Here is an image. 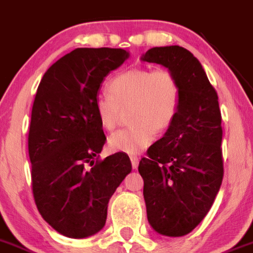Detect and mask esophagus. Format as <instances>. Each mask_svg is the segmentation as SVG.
I'll return each instance as SVG.
<instances>
[{
  "instance_id": "34e87169",
  "label": "esophagus",
  "mask_w": 253,
  "mask_h": 253,
  "mask_svg": "<svg viewBox=\"0 0 253 253\" xmlns=\"http://www.w3.org/2000/svg\"><path fill=\"white\" fill-rule=\"evenodd\" d=\"M130 161H131V167H133V169H136V168H138V164H139L138 156L131 155L130 156Z\"/></svg>"
}]
</instances>
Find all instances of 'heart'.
Masks as SVG:
<instances>
[{"label":"heart","mask_w":253,"mask_h":253,"mask_svg":"<svg viewBox=\"0 0 253 253\" xmlns=\"http://www.w3.org/2000/svg\"><path fill=\"white\" fill-rule=\"evenodd\" d=\"M108 92L97 97L95 114L107 130L117 126L122 108L130 105L134 124L109 138L113 151L138 154L153 143L156 129L164 131L174 124L181 104V86L169 69L133 68L120 72L108 83Z\"/></svg>","instance_id":"b5f03b06"}]
</instances>
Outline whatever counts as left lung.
Instances as JSON below:
<instances>
[{
  "label": "left lung",
  "mask_w": 253,
  "mask_h": 253,
  "mask_svg": "<svg viewBox=\"0 0 253 253\" xmlns=\"http://www.w3.org/2000/svg\"><path fill=\"white\" fill-rule=\"evenodd\" d=\"M141 61L164 66L181 86L174 124L139 163L148 221L160 235H187L212 206L223 177L218 97L203 66L180 45L154 47Z\"/></svg>",
  "instance_id": "left-lung-1"
}]
</instances>
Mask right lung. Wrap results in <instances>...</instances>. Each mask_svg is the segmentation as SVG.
I'll use <instances>...</instances> for the list:
<instances>
[{
	"mask_svg": "<svg viewBox=\"0 0 253 253\" xmlns=\"http://www.w3.org/2000/svg\"><path fill=\"white\" fill-rule=\"evenodd\" d=\"M128 57L122 48H77L48 68L36 93L28 133L33 197L45 222L69 239L104 227L109 199L131 171L124 153L99 160L107 138L94 107L104 77Z\"/></svg>",
	"mask_w": 253,
	"mask_h": 253,
	"instance_id": "add662e5",
	"label": "right lung"
}]
</instances>
